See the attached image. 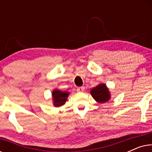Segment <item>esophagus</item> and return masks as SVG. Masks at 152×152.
I'll return each instance as SVG.
<instances>
[{"mask_svg":"<svg viewBox=\"0 0 152 152\" xmlns=\"http://www.w3.org/2000/svg\"><path fill=\"white\" fill-rule=\"evenodd\" d=\"M84 90H85L84 86H80V87H78V88H77V91L78 92H83Z\"/></svg>","mask_w":152,"mask_h":152,"instance_id":"1","label":"esophagus"}]
</instances>
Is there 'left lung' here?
<instances>
[{
  "mask_svg": "<svg viewBox=\"0 0 152 152\" xmlns=\"http://www.w3.org/2000/svg\"><path fill=\"white\" fill-rule=\"evenodd\" d=\"M91 94L97 102L104 103L110 99V94L107 86L104 84L97 85L92 88Z\"/></svg>",
  "mask_w": 152,
  "mask_h": 152,
  "instance_id": "obj_1",
  "label": "left lung"
}]
</instances>
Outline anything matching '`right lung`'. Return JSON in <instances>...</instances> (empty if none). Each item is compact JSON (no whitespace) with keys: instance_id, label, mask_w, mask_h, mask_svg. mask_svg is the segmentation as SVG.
Returning a JSON list of instances; mask_svg holds the SVG:
<instances>
[{"instance_id":"add662e5","label":"right lung","mask_w":152,"mask_h":152,"mask_svg":"<svg viewBox=\"0 0 152 152\" xmlns=\"http://www.w3.org/2000/svg\"><path fill=\"white\" fill-rule=\"evenodd\" d=\"M68 96V92H62L61 91L56 89L53 92L54 105L55 107H60V106L64 105L66 102Z\"/></svg>"}]
</instances>
